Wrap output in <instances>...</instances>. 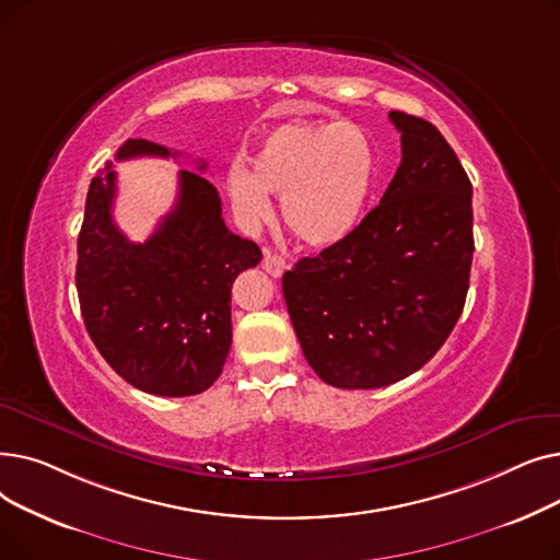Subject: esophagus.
Masks as SVG:
<instances>
[{"instance_id": "esophagus-1", "label": "esophagus", "mask_w": 560, "mask_h": 560, "mask_svg": "<svg viewBox=\"0 0 560 560\" xmlns=\"http://www.w3.org/2000/svg\"><path fill=\"white\" fill-rule=\"evenodd\" d=\"M285 268H288V262L281 254L265 249V254H262V270L265 272H268L270 277H281L285 272Z\"/></svg>"}]
</instances>
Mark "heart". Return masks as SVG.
<instances>
[{
    "instance_id": "heart-1",
    "label": "heart",
    "mask_w": 560,
    "mask_h": 560,
    "mask_svg": "<svg viewBox=\"0 0 560 560\" xmlns=\"http://www.w3.org/2000/svg\"><path fill=\"white\" fill-rule=\"evenodd\" d=\"M247 161L249 170L233 167L226 176L238 213L252 222L268 220V192H283L285 224L313 247L340 245L359 229L378 172L372 138L349 120L275 127Z\"/></svg>"
}]
</instances>
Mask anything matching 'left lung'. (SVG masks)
<instances>
[{"instance_id":"8db88e82","label":"left lung","mask_w":560,"mask_h":560,"mask_svg":"<svg viewBox=\"0 0 560 560\" xmlns=\"http://www.w3.org/2000/svg\"><path fill=\"white\" fill-rule=\"evenodd\" d=\"M401 163L340 245L298 260L281 288L308 365L342 390L390 386L429 363L463 313L472 184L431 122L401 110Z\"/></svg>"}]
</instances>
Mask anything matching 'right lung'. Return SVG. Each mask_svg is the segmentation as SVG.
<instances>
[{"label": "right lung", "instance_id": "add662e5", "mask_svg": "<svg viewBox=\"0 0 560 560\" xmlns=\"http://www.w3.org/2000/svg\"><path fill=\"white\" fill-rule=\"evenodd\" d=\"M176 152L129 138L115 159ZM91 182L77 243L81 317L106 363L133 388L161 397L199 395L222 374L231 347V285L262 254L222 220L215 186L179 172L174 209L144 243L113 222L115 170Z\"/></svg>", "mask_w": 560, "mask_h": 560}]
</instances>
